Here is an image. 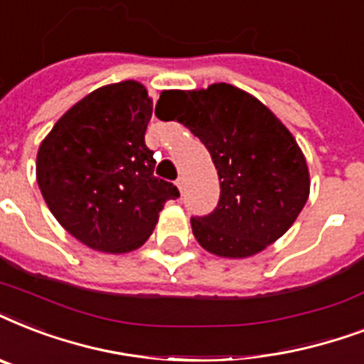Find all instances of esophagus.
Masks as SVG:
<instances>
[{
    "label": "esophagus",
    "mask_w": 364,
    "mask_h": 364,
    "mask_svg": "<svg viewBox=\"0 0 364 364\" xmlns=\"http://www.w3.org/2000/svg\"><path fill=\"white\" fill-rule=\"evenodd\" d=\"M177 187H179L181 194L185 193V179H183V177H179V179H177Z\"/></svg>",
    "instance_id": "34e87169"
}]
</instances>
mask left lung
<instances>
[{
	"mask_svg": "<svg viewBox=\"0 0 364 364\" xmlns=\"http://www.w3.org/2000/svg\"><path fill=\"white\" fill-rule=\"evenodd\" d=\"M160 105L210 151L221 181L217 208L193 217L194 238L228 259L259 253L282 238L304 208L310 173L291 132L266 105L217 82L205 90H170Z\"/></svg>",
	"mask_w": 364,
	"mask_h": 364,
	"instance_id": "obj_1",
	"label": "left lung"
}]
</instances>
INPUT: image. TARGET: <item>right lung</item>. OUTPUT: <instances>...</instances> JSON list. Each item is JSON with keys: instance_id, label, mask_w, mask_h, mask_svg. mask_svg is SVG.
<instances>
[{"instance_id": "add662e5", "label": "right lung", "mask_w": 364, "mask_h": 364, "mask_svg": "<svg viewBox=\"0 0 364 364\" xmlns=\"http://www.w3.org/2000/svg\"><path fill=\"white\" fill-rule=\"evenodd\" d=\"M153 100L136 81L94 90L43 139L37 185L56 221L104 253L137 249L154 230L173 183L154 177L145 130Z\"/></svg>"}]
</instances>
